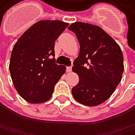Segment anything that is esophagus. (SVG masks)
I'll return each mask as SVG.
<instances>
[{
	"label": "esophagus",
	"mask_w": 135,
	"mask_h": 135,
	"mask_svg": "<svg viewBox=\"0 0 135 135\" xmlns=\"http://www.w3.org/2000/svg\"><path fill=\"white\" fill-rule=\"evenodd\" d=\"M66 71H67V72H71V71H72V67H71V66L66 67Z\"/></svg>",
	"instance_id": "obj_1"
}]
</instances>
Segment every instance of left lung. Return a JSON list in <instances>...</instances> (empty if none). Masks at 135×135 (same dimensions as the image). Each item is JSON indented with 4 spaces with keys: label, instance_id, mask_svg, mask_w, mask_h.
I'll return each instance as SVG.
<instances>
[{
    "label": "left lung",
    "instance_id": "left-lung-1",
    "mask_svg": "<svg viewBox=\"0 0 135 135\" xmlns=\"http://www.w3.org/2000/svg\"><path fill=\"white\" fill-rule=\"evenodd\" d=\"M68 29L75 33L80 44L79 56L72 68L79 75V82L72 88V95L83 105H99L112 95L122 80V49L98 26L76 22Z\"/></svg>",
    "mask_w": 135,
    "mask_h": 135
}]
</instances>
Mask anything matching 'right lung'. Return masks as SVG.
Wrapping results in <instances>:
<instances>
[{
  "label": "right lung",
  "instance_id": "add662e5",
  "mask_svg": "<svg viewBox=\"0 0 135 135\" xmlns=\"http://www.w3.org/2000/svg\"><path fill=\"white\" fill-rule=\"evenodd\" d=\"M69 23L58 20H41L26 31L14 44L9 71L15 89L31 104L48 101L54 86L65 72L56 65L54 45Z\"/></svg>",
  "mask_w": 135,
  "mask_h": 135
}]
</instances>
